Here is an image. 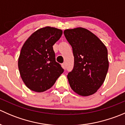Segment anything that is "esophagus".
Returning <instances> with one entry per match:
<instances>
[{
	"mask_svg": "<svg viewBox=\"0 0 125 125\" xmlns=\"http://www.w3.org/2000/svg\"><path fill=\"white\" fill-rule=\"evenodd\" d=\"M62 65L63 68L64 70H66V63H63Z\"/></svg>",
	"mask_w": 125,
	"mask_h": 125,
	"instance_id": "1",
	"label": "esophagus"
}]
</instances>
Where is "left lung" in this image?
<instances>
[{
  "label": "left lung",
  "mask_w": 125,
  "mask_h": 125,
  "mask_svg": "<svg viewBox=\"0 0 125 125\" xmlns=\"http://www.w3.org/2000/svg\"><path fill=\"white\" fill-rule=\"evenodd\" d=\"M63 33L74 57V68L67 75L71 88L82 96L93 95L103 83L108 73L106 47L94 34L83 28L68 29Z\"/></svg>",
  "instance_id": "obj_1"
}]
</instances>
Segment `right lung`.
Segmentation results:
<instances>
[{
	"label": "right lung",
	"mask_w": 125,
	"mask_h": 125,
	"mask_svg": "<svg viewBox=\"0 0 125 125\" xmlns=\"http://www.w3.org/2000/svg\"><path fill=\"white\" fill-rule=\"evenodd\" d=\"M62 33L60 29L46 26L33 32L24 43L18 67L24 83L31 90L45 91L63 73L61 65L55 61L52 47Z\"/></svg>",
	"instance_id": "add662e5"
}]
</instances>
